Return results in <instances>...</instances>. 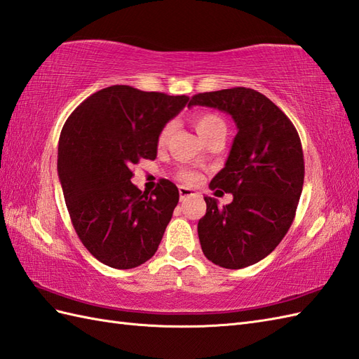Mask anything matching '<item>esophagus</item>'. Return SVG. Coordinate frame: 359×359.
Instances as JSON below:
<instances>
[{
	"mask_svg": "<svg viewBox=\"0 0 359 359\" xmlns=\"http://www.w3.org/2000/svg\"><path fill=\"white\" fill-rule=\"evenodd\" d=\"M191 196H197V193L194 189L191 188H187V187H179V197H180V202H183V200H187L188 197Z\"/></svg>",
	"mask_w": 359,
	"mask_h": 359,
	"instance_id": "obj_1",
	"label": "esophagus"
}]
</instances>
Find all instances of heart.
Returning a JSON list of instances; mask_svg holds the SVG:
<instances>
[{
	"mask_svg": "<svg viewBox=\"0 0 359 359\" xmlns=\"http://www.w3.org/2000/svg\"><path fill=\"white\" fill-rule=\"evenodd\" d=\"M194 127L197 133L203 140H208L210 137L219 135V133H226V125H224L223 119L220 116L210 113V111H203V113H197L193 119ZM172 133V123H166L165 127L161 130L159 136H157V145L165 147L166 142H168L170 136ZM179 177L183 182H196L197 180V174L193 171H182L179 174Z\"/></svg>",
	"mask_w": 359,
	"mask_h": 359,
	"instance_id": "b5f03b06",
	"label": "heart"
}]
</instances>
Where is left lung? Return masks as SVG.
I'll list each match as a JSON object with an SVG mask.
<instances>
[{
	"label": "left lung",
	"mask_w": 359,
	"mask_h": 359,
	"mask_svg": "<svg viewBox=\"0 0 359 359\" xmlns=\"http://www.w3.org/2000/svg\"><path fill=\"white\" fill-rule=\"evenodd\" d=\"M191 105L217 108L237 125L224 168L210 183L234 198L220 208L205 197L197 232L208 260L226 269L246 268L268 257L294 222L304 182L302 140L287 116L252 88L198 93Z\"/></svg>",
	"instance_id": "obj_1"
}]
</instances>
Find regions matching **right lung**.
I'll use <instances>...</instances> for the list:
<instances>
[{
	"mask_svg": "<svg viewBox=\"0 0 359 359\" xmlns=\"http://www.w3.org/2000/svg\"><path fill=\"white\" fill-rule=\"evenodd\" d=\"M188 101L111 86L88 96L64 123L57 176L67 210L82 245L110 268H137L159 248L179 189L162 179L142 193L131 183V166L156 159L157 136Z\"/></svg>",
	"mask_w": 359,
	"mask_h": 359,
	"instance_id": "add662e5",
	"label": "right lung"
}]
</instances>
